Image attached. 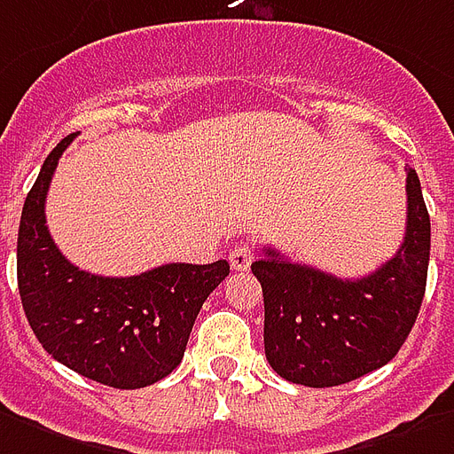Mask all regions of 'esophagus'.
Instances as JSON below:
<instances>
[{
	"mask_svg": "<svg viewBox=\"0 0 454 454\" xmlns=\"http://www.w3.org/2000/svg\"><path fill=\"white\" fill-rule=\"evenodd\" d=\"M254 260V253L250 245H238V247H233L231 250V254H228V262H231V267L238 271H245L250 270V264H253Z\"/></svg>",
	"mask_w": 454,
	"mask_h": 454,
	"instance_id": "obj_1",
	"label": "esophagus"
}]
</instances>
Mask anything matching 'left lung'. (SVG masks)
Segmentation results:
<instances>
[{
	"instance_id": "1",
	"label": "left lung",
	"mask_w": 454,
	"mask_h": 454,
	"mask_svg": "<svg viewBox=\"0 0 454 454\" xmlns=\"http://www.w3.org/2000/svg\"><path fill=\"white\" fill-rule=\"evenodd\" d=\"M431 218L414 168H406V233L392 260L361 278H339L267 247L253 262L264 295V354L305 387H334L397 356L426 294Z\"/></svg>"
}]
</instances>
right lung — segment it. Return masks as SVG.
Here are the masks:
<instances>
[{
  "label": "right lung",
  "mask_w": 454,
  "mask_h": 454,
  "mask_svg": "<svg viewBox=\"0 0 454 454\" xmlns=\"http://www.w3.org/2000/svg\"><path fill=\"white\" fill-rule=\"evenodd\" d=\"M74 137L50 151L23 204L16 245L23 312L62 365L107 387H146L180 365L201 305L231 267L173 262L122 278L74 267L45 226L48 187Z\"/></svg>",
  "instance_id": "right-lung-1"
}]
</instances>
